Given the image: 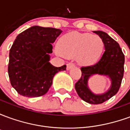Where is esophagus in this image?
I'll list each match as a JSON object with an SVG mask.
<instances>
[{
	"label": "esophagus",
	"instance_id": "1",
	"mask_svg": "<svg viewBox=\"0 0 130 130\" xmlns=\"http://www.w3.org/2000/svg\"><path fill=\"white\" fill-rule=\"evenodd\" d=\"M75 67V64L73 63V62H70V63H68V65H67V70H70L72 68H74Z\"/></svg>",
	"mask_w": 130,
	"mask_h": 130
}]
</instances>
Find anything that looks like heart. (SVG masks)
Returning <instances> with one entry per match:
<instances>
[{
  "label": "heart",
  "instance_id": "1",
  "mask_svg": "<svg viewBox=\"0 0 130 130\" xmlns=\"http://www.w3.org/2000/svg\"><path fill=\"white\" fill-rule=\"evenodd\" d=\"M58 48L60 54L64 56H76L80 64L90 65L100 58L104 42L102 38L96 35L72 32L60 38Z\"/></svg>",
  "mask_w": 130,
  "mask_h": 130
}]
</instances>
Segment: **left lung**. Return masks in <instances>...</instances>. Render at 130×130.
I'll list each match as a JSON object with an SVG mask.
<instances>
[{"mask_svg":"<svg viewBox=\"0 0 130 130\" xmlns=\"http://www.w3.org/2000/svg\"><path fill=\"white\" fill-rule=\"evenodd\" d=\"M103 40L105 51L97 63L81 68L82 76L75 84L78 95L88 103L99 104L106 102L118 92L124 74L125 56L118 43L102 31H93ZM109 76L112 80V87L106 93L95 95L87 88V79L93 74Z\"/></svg>","mask_w":130,"mask_h":130,"instance_id":"8db88e82","label":"left lung"}]
</instances>
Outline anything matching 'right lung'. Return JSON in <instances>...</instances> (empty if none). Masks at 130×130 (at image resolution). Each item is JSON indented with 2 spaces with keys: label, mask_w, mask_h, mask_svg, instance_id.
I'll use <instances>...</instances> for the list:
<instances>
[{
  "label": "right lung",
  "mask_w": 130,
  "mask_h": 130,
  "mask_svg": "<svg viewBox=\"0 0 130 130\" xmlns=\"http://www.w3.org/2000/svg\"><path fill=\"white\" fill-rule=\"evenodd\" d=\"M61 32L54 28L32 26L18 35L10 50L7 70L10 84L19 94L27 98L44 95L54 75L66 70L65 65L56 68L48 62L52 43Z\"/></svg>",
  "instance_id": "add662e5"
}]
</instances>
